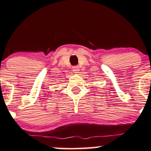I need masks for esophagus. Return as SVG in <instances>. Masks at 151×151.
Returning a JSON list of instances; mask_svg holds the SVG:
<instances>
[{"label": "esophagus", "instance_id": "1", "mask_svg": "<svg viewBox=\"0 0 151 151\" xmlns=\"http://www.w3.org/2000/svg\"><path fill=\"white\" fill-rule=\"evenodd\" d=\"M79 70H80V69H79L78 66H73V71L74 73H78Z\"/></svg>", "mask_w": 151, "mask_h": 151}]
</instances>
